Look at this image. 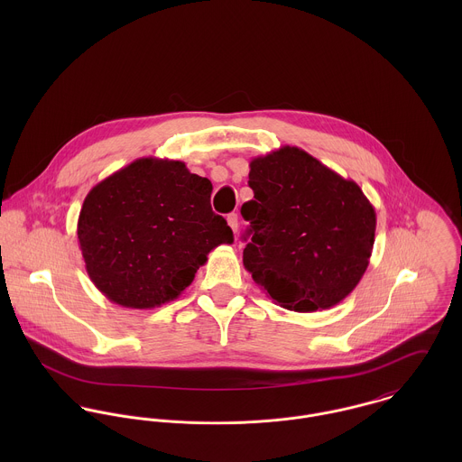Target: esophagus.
I'll list each match as a JSON object with an SVG mask.
<instances>
[{"instance_id":"34e87169","label":"esophagus","mask_w":462,"mask_h":462,"mask_svg":"<svg viewBox=\"0 0 462 462\" xmlns=\"http://www.w3.org/2000/svg\"><path fill=\"white\" fill-rule=\"evenodd\" d=\"M227 224L233 229V233H236L238 231V215L236 213H229L227 215Z\"/></svg>"}]
</instances>
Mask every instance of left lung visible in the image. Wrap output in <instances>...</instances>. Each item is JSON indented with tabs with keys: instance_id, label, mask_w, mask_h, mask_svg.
<instances>
[{
	"instance_id": "1",
	"label": "left lung",
	"mask_w": 462,
	"mask_h": 462,
	"mask_svg": "<svg viewBox=\"0 0 462 462\" xmlns=\"http://www.w3.org/2000/svg\"><path fill=\"white\" fill-rule=\"evenodd\" d=\"M254 199L244 266L279 306L311 313L341 302L366 272L375 209L352 180L306 151L282 145L249 163Z\"/></svg>"
}]
</instances>
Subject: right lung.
<instances>
[{
  "instance_id": "right-lung-1",
  "label": "right lung",
  "mask_w": 462,
  "mask_h": 462,
  "mask_svg": "<svg viewBox=\"0 0 462 462\" xmlns=\"http://www.w3.org/2000/svg\"><path fill=\"white\" fill-rule=\"evenodd\" d=\"M211 181L183 162L138 158L83 200L78 242L87 273L112 302L151 310L178 299L220 244H233L213 213Z\"/></svg>"
}]
</instances>
